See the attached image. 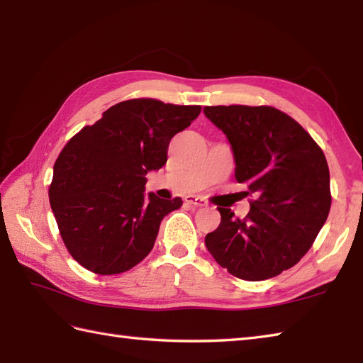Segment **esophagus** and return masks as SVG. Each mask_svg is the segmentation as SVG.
Masks as SVG:
<instances>
[{"instance_id": "1", "label": "esophagus", "mask_w": 363, "mask_h": 363, "mask_svg": "<svg viewBox=\"0 0 363 363\" xmlns=\"http://www.w3.org/2000/svg\"><path fill=\"white\" fill-rule=\"evenodd\" d=\"M186 203H187V204H191V206H195V207H203V206L207 204L206 199H203L201 196H195V195L186 196Z\"/></svg>"}]
</instances>
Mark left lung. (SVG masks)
<instances>
[{"mask_svg":"<svg viewBox=\"0 0 363 363\" xmlns=\"http://www.w3.org/2000/svg\"><path fill=\"white\" fill-rule=\"evenodd\" d=\"M204 115L226 135L235 179L254 195L245 220L218 207L206 235L213 259L245 281H265L296 265L330 209L329 167L304 128L268 106H209Z\"/></svg>","mask_w":363,"mask_h":363,"instance_id":"left-lung-1","label":"left lung"}]
</instances>
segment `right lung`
Listing matches in <instances>:
<instances>
[{
	"mask_svg": "<svg viewBox=\"0 0 363 363\" xmlns=\"http://www.w3.org/2000/svg\"><path fill=\"white\" fill-rule=\"evenodd\" d=\"M201 107L129 99L82 128L54 164L50 204L68 252L96 274H118L152 250L160 221L181 198L145 194L146 174L167 164L169 140Z\"/></svg>",
	"mask_w": 363,
	"mask_h": 363,
	"instance_id": "right-lung-1",
	"label": "right lung"
}]
</instances>
